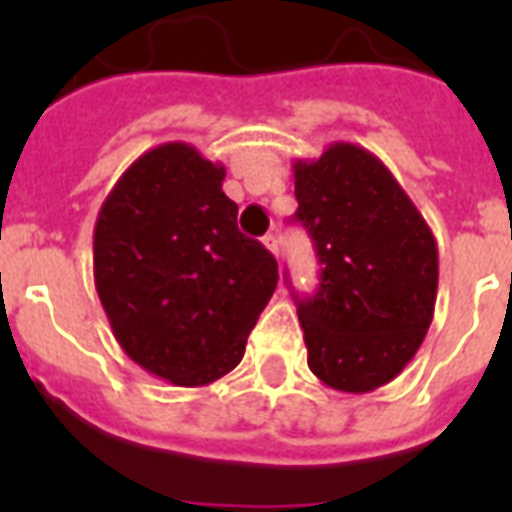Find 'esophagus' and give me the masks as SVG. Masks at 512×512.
I'll use <instances>...</instances> for the list:
<instances>
[{"instance_id": "obj_1", "label": "esophagus", "mask_w": 512, "mask_h": 512, "mask_svg": "<svg viewBox=\"0 0 512 512\" xmlns=\"http://www.w3.org/2000/svg\"><path fill=\"white\" fill-rule=\"evenodd\" d=\"M263 244H265V249H268V252H273V255L279 257V239H276V233H265Z\"/></svg>"}]
</instances>
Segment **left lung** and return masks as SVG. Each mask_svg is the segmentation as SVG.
Returning a JSON list of instances; mask_svg holds the SVG:
<instances>
[{
	"mask_svg": "<svg viewBox=\"0 0 512 512\" xmlns=\"http://www.w3.org/2000/svg\"><path fill=\"white\" fill-rule=\"evenodd\" d=\"M292 170L295 220L321 263L316 295H295L308 366L329 388L369 393L404 372L425 340L436 308V239L366 148L332 143Z\"/></svg>",
	"mask_w": 512,
	"mask_h": 512,
	"instance_id": "8db88e82",
	"label": "left lung"
}]
</instances>
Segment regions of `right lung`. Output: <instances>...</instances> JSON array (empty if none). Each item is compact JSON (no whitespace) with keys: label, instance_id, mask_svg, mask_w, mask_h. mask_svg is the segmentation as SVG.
<instances>
[{"label":"right lung","instance_id":"obj_1","mask_svg":"<svg viewBox=\"0 0 512 512\" xmlns=\"http://www.w3.org/2000/svg\"><path fill=\"white\" fill-rule=\"evenodd\" d=\"M223 164L164 143L127 167L92 236L95 289L122 350L146 372L199 388L244 358L271 300L276 257L236 225Z\"/></svg>","mask_w":512,"mask_h":512}]
</instances>
